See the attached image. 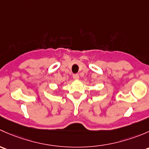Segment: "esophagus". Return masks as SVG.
Listing matches in <instances>:
<instances>
[{
    "label": "esophagus",
    "instance_id": "obj_1",
    "mask_svg": "<svg viewBox=\"0 0 149 149\" xmlns=\"http://www.w3.org/2000/svg\"><path fill=\"white\" fill-rule=\"evenodd\" d=\"M73 78H74V79H79V74H74L73 75Z\"/></svg>",
    "mask_w": 149,
    "mask_h": 149
}]
</instances>
